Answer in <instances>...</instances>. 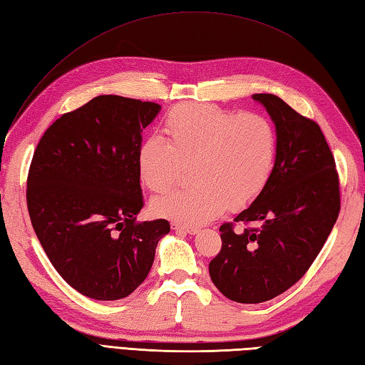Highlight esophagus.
<instances>
[{
	"label": "esophagus",
	"mask_w": 365,
	"mask_h": 365,
	"mask_svg": "<svg viewBox=\"0 0 365 365\" xmlns=\"http://www.w3.org/2000/svg\"><path fill=\"white\" fill-rule=\"evenodd\" d=\"M171 228L174 231H179V232H186V235H197L199 230L197 228H188V227H183L180 223H171Z\"/></svg>",
	"instance_id": "34e87169"
}]
</instances>
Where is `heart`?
Instances as JSON below:
<instances>
[{"instance_id": "heart-1", "label": "heart", "mask_w": 365, "mask_h": 365, "mask_svg": "<svg viewBox=\"0 0 365 365\" xmlns=\"http://www.w3.org/2000/svg\"><path fill=\"white\" fill-rule=\"evenodd\" d=\"M166 142L146 137L137 151L140 180L162 192L177 180L182 166H191L190 188L158 195L155 216L202 227L228 207L253 203L273 174L277 153L274 125L262 114L222 109L208 103H180L163 120Z\"/></svg>"}]
</instances>
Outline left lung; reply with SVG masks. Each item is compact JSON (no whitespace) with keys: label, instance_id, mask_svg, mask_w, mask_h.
Returning <instances> with one entry per match:
<instances>
[{"label":"left lung","instance_id":"8db88e82","mask_svg":"<svg viewBox=\"0 0 365 365\" xmlns=\"http://www.w3.org/2000/svg\"><path fill=\"white\" fill-rule=\"evenodd\" d=\"M274 121L273 174L235 222L220 227V253L210 262L212 284L240 304L269 301L294 285L319 255L341 210L334 157L316 121L273 93H255Z\"/></svg>","mask_w":365,"mask_h":365}]
</instances>
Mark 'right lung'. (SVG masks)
Masks as SVG:
<instances>
[{
    "instance_id": "obj_1",
    "label": "right lung",
    "mask_w": 365,
    "mask_h": 365,
    "mask_svg": "<svg viewBox=\"0 0 365 365\" xmlns=\"http://www.w3.org/2000/svg\"><path fill=\"white\" fill-rule=\"evenodd\" d=\"M160 105L98 96L46 129L27 175V210L53 268L97 301L129 296L153 267L170 222L143 208L137 151Z\"/></svg>"
}]
</instances>
